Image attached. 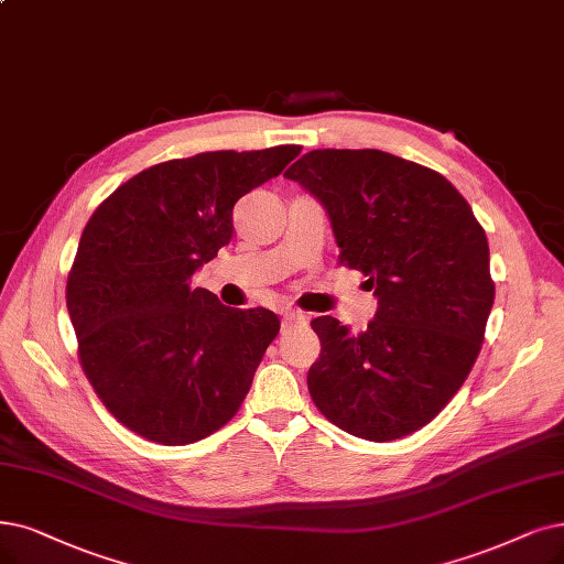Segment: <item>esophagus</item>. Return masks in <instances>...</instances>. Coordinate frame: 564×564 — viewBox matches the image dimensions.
I'll use <instances>...</instances> for the list:
<instances>
[{
  "instance_id": "esophagus-1",
  "label": "esophagus",
  "mask_w": 564,
  "mask_h": 564,
  "mask_svg": "<svg viewBox=\"0 0 564 564\" xmlns=\"http://www.w3.org/2000/svg\"><path fill=\"white\" fill-rule=\"evenodd\" d=\"M301 322H305V317H303V314H301L299 310H286V312L282 314V328H289V326L301 324Z\"/></svg>"
}]
</instances>
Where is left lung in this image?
<instances>
[{
	"label": "left lung",
	"mask_w": 564,
	"mask_h": 564,
	"mask_svg": "<svg viewBox=\"0 0 564 564\" xmlns=\"http://www.w3.org/2000/svg\"><path fill=\"white\" fill-rule=\"evenodd\" d=\"M284 175L326 206L337 259L368 278L379 305L358 335L312 319L314 404L360 440L416 433L481 351L495 301L484 227L442 173L381 150H312Z\"/></svg>",
	"instance_id": "1"
}]
</instances>
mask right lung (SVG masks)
Returning <instances> with one entry per match:
<instances>
[{
    "mask_svg": "<svg viewBox=\"0 0 564 564\" xmlns=\"http://www.w3.org/2000/svg\"><path fill=\"white\" fill-rule=\"evenodd\" d=\"M299 152L217 150L154 164L85 224L66 310L85 377L129 431L192 444L240 410L280 319L221 305L192 278L231 240L236 200Z\"/></svg>",
    "mask_w": 564,
    "mask_h": 564,
    "instance_id": "obj_1",
    "label": "right lung"
}]
</instances>
